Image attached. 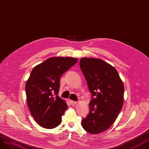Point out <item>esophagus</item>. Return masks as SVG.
Returning a JSON list of instances; mask_svg holds the SVG:
<instances>
[{"label": "esophagus", "instance_id": "1", "mask_svg": "<svg viewBox=\"0 0 149 149\" xmlns=\"http://www.w3.org/2000/svg\"><path fill=\"white\" fill-rule=\"evenodd\" d=\"M70 102L72 105H74V104H76L77 103V102L76 101H74V100H70Z\"/></svg>", "mask_w": 149, "mask_h": 149}]
</instances>
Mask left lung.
Masks as SVG:
<instances>
[{
  "label": "left lung",
  "instance_id": "1",
  "mask_svg": "<svg viewBox=\"0 0 149 149\" xmlns=\"http://www.w3.org/2000/svg\"><path fill=\"white\" fill-rule=\"evenodd\" d=\"M80 67L92 94L90 112L82 119V126L89 134H100L113 124L120 112L124 84L117 70L101 59L82 58Z\"/></svg>",
  "mask_w": 149,
  "mask_h": 149
}]
</instances>
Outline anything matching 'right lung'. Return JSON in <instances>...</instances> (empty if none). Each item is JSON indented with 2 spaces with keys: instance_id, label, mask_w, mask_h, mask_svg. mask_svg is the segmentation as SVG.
<instances>
[{
  "instance_id": "add662e5",
  "label": "right lung",
  "mask_w": 149,
  "mask_h": 149,
  "mask_svg": "<svg viewBox=\"0 0 149 149\" xmlns=\"http://www.w3.org/2000/svg\"><path fill=\"white\" fill-rule=\"evenodd\" d=\"M77 61L69 57H51L32 69L25 84L27 105L32 116L43 128L51 129L61 124L68 106L57 95L60 79Z\"/></svg>"
}]
</instances>
